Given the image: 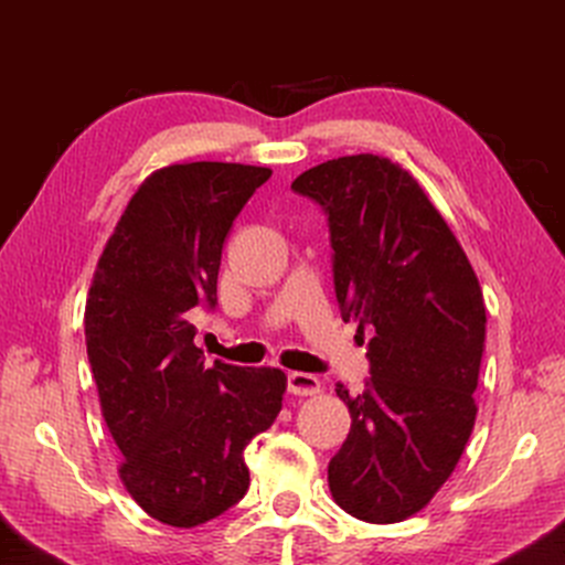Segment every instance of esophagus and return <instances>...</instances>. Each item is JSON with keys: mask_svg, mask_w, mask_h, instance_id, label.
Wrapping results in <instances>:
<instances>
[{"mask_svg": "<svg viewBox=\"0 0 565 565\" xmlns=\"http://www.w3.org/2000/svg\"><path fill=\"white\" fill-rule=\"evenodd\" d=\"M321 381L313 374H301V371L289 374V391L294 396H317L321 394Z\"/></svg>", "mask_w": 565, "mask_h": 565, "instance_id": "obj_1", "label": "esophagus"}]
</instances>
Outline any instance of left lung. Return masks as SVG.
<instances>
[{
	"instance_id": "8db88e82",
	"label": "left lung",
	"mask_w": 565,
	"mask_h": 565,
	"mask_svg": "<svg viewBox=\"0 0 565 565\" xmlns=\"http://www.w3.org/2000/svg\"><path fill=\"white\" fill-rule=\"evenodd\" d=\"M294 191L329 214L343 321L369 341L371 379L329 463L333 501L353 519L398 523L448 481L476 424L486 306L466 252L416 177L379 154L303 171Z\"/></svg>"
}]
</instances>
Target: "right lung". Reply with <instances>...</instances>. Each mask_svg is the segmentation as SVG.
Instances as JSON below:
<instances>
[{
  "label": "right lung",
  "mask_w": 565,
  "mask_h": 565,
  "mask_svg": "<svg viewBox=\"0 0 565 565\" xmlns=\"http://www.w3.org/2000/svg\"><path fill=\"white\" fill-rule=\"evenodd\" d=\"M271 169L189 161L151 171L89 286L84 333L124 489L174 529L244 499V448L281 411V369L204 366L196 306H216L224 238Z\"/></svg>",
  "instance_id": "right-lung-1"
}]
</instances>
